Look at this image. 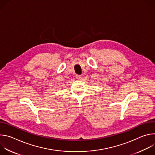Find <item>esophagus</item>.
<instances>
[{"mask_svg": "<svg viewBox=\"0 0 155 155\" xmlns=\"http://www.w3.org/2000/svg\"><path fill=\"white\" fill-rule=\"evenodd\" d=\"M75 77H76V78H77V79L80 80V79L81 78V75H76Z\"/></svg>", "mask_w": 155, "mask_h": 155, "instance_id": "34e87169", "label": "esophagus"}]
</instances>
